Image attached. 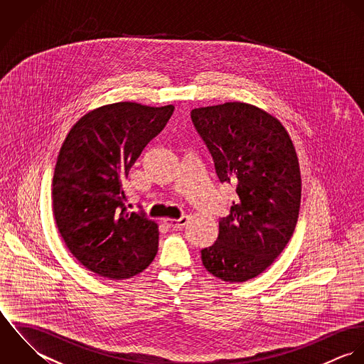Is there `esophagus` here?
<instances>
[{
	"label": "esophagus",
	"instance_id": "esophagus-1",
	"mask_svg": "<svg viewBox=\"0 0 364 364\" xmlns=\"http://www.w3.org/2000/svg\"><path fill=\"white\" fill-rule=\"evenodd\" d=\"M188 215H183V217H181V218H166V223L171 225V227H173V228H182L183 225H186V223H188Z\"/></svg>",
	"mask_w": 364,
	"mask_h": 364
}]
</instances>
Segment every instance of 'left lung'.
<instances>
[{
    "label": "left lung",
    "mask_w": 364,
    "mask_h": 364,
    "mask_svg": "<svg viewBox=\"0 0 364 364\" xmlns=\"http://www.w3.org/2000/svg\"><path fill=\"white\" fill-rule=\"evenodd\" d=\"M192 122L221 182L237 185V202L220 218L217 241L202 250L208 272L230 283L257 277L290 241L300 211L301 175L284 126L254 105L196 107Z\"/></svg>",
    "instance_id": "1"
}]
</instances>
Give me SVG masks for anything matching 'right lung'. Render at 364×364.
<instances>
[{
	"instance_id": "obj_1",
	"label": "right lung",
	"mask_w": 364,
	"mask_h": 364,
	"mask_svg": "<svg viewBox=\"0 0 364 364\" xmlns=\"http://www.w3.org/2000/svg\"><path fill=\"white\" fill-rule=\"evenodd\" d=\"M173 109L105 105L84 114L60 149L52 188L55 224L70 252L102 277L129 279L156 258L158 224L129 211L122 179Z\"/></svg>"
}]
</instances>
